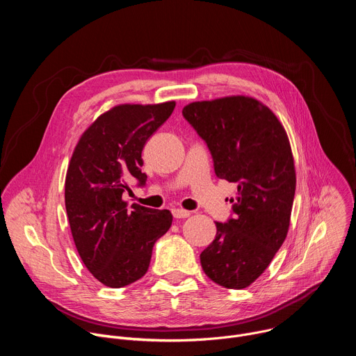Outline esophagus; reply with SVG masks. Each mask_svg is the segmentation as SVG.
Here are the masks:
<instances>
[{"label": "esophagus", "instance_id": "34e87169", "mask_svg": "<svg viewBox=\"0 0 356 356\" xmlns=\"http://www.w3.org/2000/svg\"><path fill=\"white\" fill-rule=\"evenodd\" d=\"M172 214H173V217L175 218H187V217H190V211H187V210H181V209H175V210H172Z\"/></svg>", "mask_w": 356, "mask_h": 356}]
</instances>
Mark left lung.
Listing matches in <instances>:
<instances>
[{
	"mask_svg": "<svg viewBox=\"0 0 356 356\" xmlns=\"http://www.w3.org/2000/svg\"><path fill=\"white\" fill-rule=\"evenodd\" d=\"M183 117L207 143L217 177L238 184L232 217L216 222L201 268L222 287H248L269 266L290 225L296 172L286 131L266 106L243 95L197 101Z\"/></svg>",
	"mask_w": 356,
	"mask_h": 356,
	"instance_id": "obj_1",
	"label": "left lung"
}]
</instances>
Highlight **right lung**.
Masks as SVG:
<instances>
[{"instance_id": "add662e5", "label": "right lung", "mask_w": 356, "mask_h": 356, "mask_svg": "<svg viewBox=\"0 0 356 356\" xmlns=\"http://www.w3.org/2000/svg\"><path fill=\"white\" fill-rule=\"evenodd\" d=\"M175 107V101L114 107L90 125L73 152L65 183L72 235L86 268L108 287L140 279L155 242L172 225L169 210L128 209L122 194L131 179L145 186L143 146Z\"/></svg>"}]
</instances>
